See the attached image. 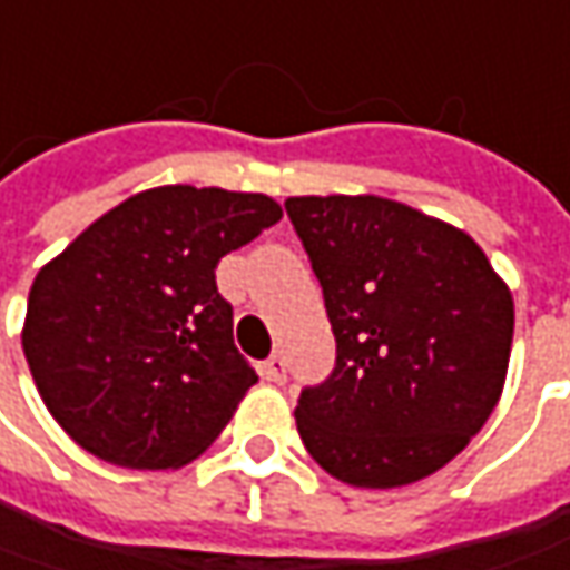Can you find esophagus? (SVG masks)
Returning <instances> with one entry per match:
<instances>
[{
    "label": "esophagus",
    "mask_w": 570,
    "mask_h": 570,
    "mask_svg": "<svg viewBox=\"0 0 570 570\" xmlns=\"http://www.w3.org/2000/svg\"><path fill=\"white\" fill-rule=\"evenodd\" d=\"M261 380H267V383H284L286 380V363L281 354H274V357H267L261 363Z\"/></svg>",
    "instance_id": "obj_1"
}]
</instances>
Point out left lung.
<instances>
[{
  "mask_svg": "<svg viewBox=\"0 0 570 570\" xmlns=\"http://www.w3.org/2000/svg\"><path fill=\"white\" fill-rule=\"evenodd\" d=\"M337 357L296 431L354 488L421 482L459 456L508 376L513 299L462 229L373 194L289 197Z\"/></svg>",
  "mask_w": 570,
  "mask_h": 570,
  "instance_id": "8db88e82",
  "label": "left lung"
}]
</instances>
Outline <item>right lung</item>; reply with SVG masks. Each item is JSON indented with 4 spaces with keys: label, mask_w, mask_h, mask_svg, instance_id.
I'll return each instance as SVG.
<instances>
[{
    "label": "right lung",
    "mask_w": 570,
    "mask_h": 570,
    "mask_svg": "<svg viewBox=\"0 0 570 570\" xmlns=\"http://www.w3.org/2000/svg\"><path fill=\"white\" fill-rule=\"evenodd\" d=\"M284 216L267 194L165 185L127 197L43 264L21 347L47 411L91 456L178 469L258 383L216 264Z\"/></svg>",
    "instance_id": "add662e5"
}]
</instances>
